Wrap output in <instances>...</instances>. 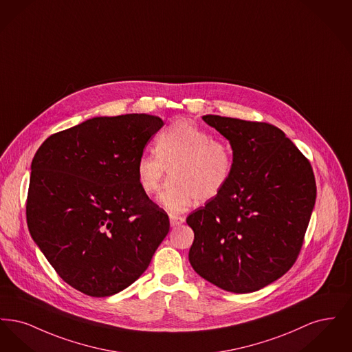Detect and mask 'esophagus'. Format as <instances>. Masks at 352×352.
<instances>
[{
  "label": "esophagus",
  "instance_id": "1",
  "mask_svg": "<svg viewBox=\"0 0 352 352\" xmlns=\"http://www.w3.org/2000/svg\"><path fill=\"white\" fill-rule=\"evenodd\" d=\"M168 219H170V226H171V227H178V226H181L182 223H184V217H178V215H170Z\"/></svg>",
  "mask_w": 352,
  "mask_h": 352
}]
</instances>
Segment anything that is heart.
<instances>
[{
    "label": "heart",
    "mask_w": 352,
    "mask_h": 352,
    "mask_svg": "<svg viewBox=\"0 0 352 352\" xmlns=\"http://www.w3.org/2000/svg\"><path fill=\"white\" fill-rule=\"evenodd\" d=\"M170 174L160 203L171 212H184L198 199L210 201L231 179V148L190 121L170 125L155 138V151H144L135 164L140 188L153 195Z\"/></svg>",
    "instance_id": "b5f03b06"
}]
</instances>
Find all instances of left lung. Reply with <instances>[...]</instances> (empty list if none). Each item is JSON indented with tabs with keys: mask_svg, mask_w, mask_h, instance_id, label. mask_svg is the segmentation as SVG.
Listing matches in <instances>:
<instances>
[{
	"mask_svg": "<svg viewBox=\"0 0 352 352\" xmlns=\"http://www.w3.org/2000/svg\"><path fill=\"white\" fill-rule=\"evenodd\" d=\"M203 121L232 148L230 182L188 215V260L211 284L252 293L296 263L314 208L317 186L309 160L267 122L206 115Z\"/></svg>",
	"mask_w": 352,
	"mask_h": 352,
	"instance_id": "left-lung-1",
	"label": "left lung"
}]
</instances>
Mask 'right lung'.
Listing matches in <instances>:
<instances>
[{"mask_svg":"<svg viewBox=\"0 0 352 352\" xmlns=\"http://www.w3.org/2000/svg\"><path fill=\"white\" fill-rule=\"evenodd\" d=\"M164 121L94 118L35 153L26 218L35 244L69 286L91 297L124 290L146 270L170 223L140 188L135 164Z\"/></svg>","mask_w":352,"mask_h":352,"instance_id":"obj_1","label":"right lung"}]
</instances>
